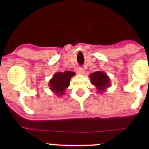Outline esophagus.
<instances>
[{"label": "esophagus", "mask_w": 149, "mask_h": 149, "mask_svg": "<svg viewBox=\"0 0 149 149\" xmlns=\"http://www.w3.org/2000/svg\"><path fill=\"white\" fill-rule=\"evenodd\" d=\"M76 72H77L78 73H80V74H83V73H84V68L79 67L77 69H76Z\"/></svg>", "instance_id": "1"}]
</instances>
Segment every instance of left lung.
I'll list each match as a JSON object with an SVG mask.
<instances>
[{"mask_svg":"<svg viewBox=\"0 0 149 149\" xmlns=\"http://www.w3.org/2000/svg\"><path fill=\"white\" fill-rule=\"evenodd\" d=\"M89 78L91 79V83L93 85H95L100 92L103 91L107 87L109 86V77L107 76L106 73L102 71H97L91 73Z\"/></svg>","mask_w":149,"mask_h":149,"instance_id":"1","label":"left lung"}]
</instances>
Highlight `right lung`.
<instances>
[{
	"label": "right lung",
	"instance_id": "1",
	"mask_svg": "<svg viewBox=\"0 0 149 149\" xmlns=\"http://www.w3.org/2000/svg\"><path fill=\"white\" fill-rule=\"evenodd\" d=\"M75 73L72 71L58 72L53 76V78L49 81L50 89L58 96L64 94V91L70 84V80Z\"/></svg>",
	"mask_w": 149,
	"mask_h": 149
}]
</instances>
